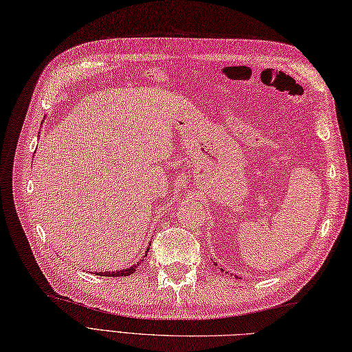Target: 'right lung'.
Masks as SVG:
<instances>
[{
	"mask_svg": "<svg viewBox=\"0 0 352 352\" xmlns=\"http://www.w3.org/2000/svg\"><path fill=\"white\" fill-rule=\"evenodd\" d=\"M146 251H149V248ZM138 263H139V261H138ZM136 267H138V265H134L129 269H122V271H116V272H100V275H102V276H129L130 274L136 271Z\"/></svg>",
	"mask_w": 352,
	"mask_h": 352,
	"instance_id": "obj_1",
	"label": "right lung"
}]
</instances>
